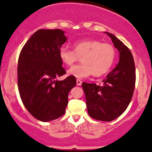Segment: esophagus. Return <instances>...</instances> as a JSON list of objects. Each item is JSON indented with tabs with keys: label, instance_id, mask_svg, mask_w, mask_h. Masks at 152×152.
Here are the masks:
<instances>
[{
	"label": "esophagus",
	"instance_id": "34e87169",
	"mask_svg": "<svg viewBox=\"0 0 152 152\" xmlns=\"http://www.w3.org/2000/svg\"><path fill=\"white\" fill-rule=\"evenodd\" d=\"M82 82L81 80H79V79H77V80H76V85H77L78 86H80L81 85H82Z\"/></svg>",
	"mask_w": 152,
	"mask_h": 152
}]
</instances>
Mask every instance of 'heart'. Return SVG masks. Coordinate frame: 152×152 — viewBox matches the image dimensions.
<instances>
[{
	"label": "heart",
	"instance_id": "b5f03b06",
	"mask_svg": "<svg viewBox=\"0 0 152 152\" xmlns=\"http://www.w3.org/2000/svg\"><path fill=\"white\" fill-rule=\"evenodd\" d=\"M74 50L62 46L59 50V57L66 66H72L81 57L82 63L67 70V74L76 79H84L93 73L102 76L110 70L115 58L114 47L97 40L85 39L73 44Z\"/></svg>",
	"mask_w": 152,
	"mask_h": 152
}]
</instances>
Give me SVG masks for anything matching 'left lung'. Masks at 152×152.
<instances>
[{"label":"left lung","instance_id":"1","mask_svg":"<svg viewBox=\"0 0 152 152\" xmlns=\"http://www.w3.org/2000/svg\"><path fill=\"white\" fill-rule=\"evenodd\" d=\"M119 51V62L102 85L82 83L87 112L90 117L112 121L121 115L129 104L135 85V67L129 49L115 35L105 32Z\"/></svg>","mask_w":152,"mask_h":152}]
</instances>
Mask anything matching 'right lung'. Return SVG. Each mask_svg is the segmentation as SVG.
I'll list each match as a JSON object with an SVG mask.
<instances>
[{"label":"right lung","instance_id":"1","mask_svg":"<svg viewBox=\"0 0 152 152\" xmlns=\"http://www.w3.org/2000/svg\"><path fill=\"white\" fill-rule=\"evenodd\" d=\"M66 41L65 31L61 29H39L20 53V96L30 114L41 121H50L65 114L68 93L76 85L74 76L56 79L66 73L59 57V48Z\"/></svg>","mask_w":152,"mask_h":152}]
</instances>
